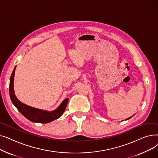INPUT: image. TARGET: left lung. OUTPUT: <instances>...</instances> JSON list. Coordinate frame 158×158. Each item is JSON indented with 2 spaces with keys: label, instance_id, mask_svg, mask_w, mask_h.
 Wrapping results in <instances>:
<instances>
[{
  "label": "left lung",
  "instance_id": "left-lung-1",
  "mask_svg": "<svg viewBox=\"0 0 158 158\" xmlns=\"http://www.w3.org/2000/svg\"><path fill=\"white\" fill-rule=\"evenodd\" d=\"M134 115H135V114H134ZM134 115H132V116H131V117H129V118H126V120H129V119H130V118H131V117H133V116H134Z\"/></svg>",
  "mask_w": 158,
  "mask_h": 158
}]
</instances>
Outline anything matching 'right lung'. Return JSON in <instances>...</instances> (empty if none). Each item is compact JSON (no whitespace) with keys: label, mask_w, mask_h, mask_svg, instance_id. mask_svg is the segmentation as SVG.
Returning <instances> with one entry per match:
<instances>
[{"label":"right lung","mask_w":158,"mask_h":158,"mask_svg":"<svg viewBox=\"0 0 158 158\" xmlns=\"http://www.w3.org/2000/svg\"><path fill=\"white\" fill-rule=\"evenodd\" d=\"M16 67V66L11 73L10 82V96L14 106L23 116L32 122L47 123L59 118L66 109L69 98H65L57 109L51 111L35 108L22 103L16 98L14 91V77Z\"/></svg>","instance_id":"obj_1"}]
</instances>
